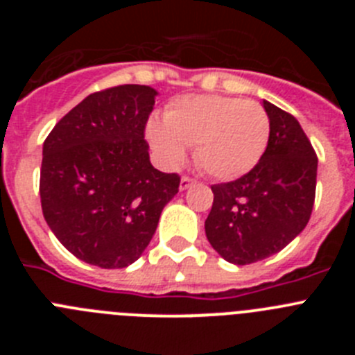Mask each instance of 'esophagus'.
Returning a JSON list of instances; mask_svg holds the SVG:
<instances>
[{"instance_id":"obj_1","label":"esophagus","mask_w":355,"mask_h":355,"mask_svg":"<svg viewBox=\"0 0 355 355\" xmlns=\"http://www.w3.org/2000/svg\"><path fill=\"white\" fill-rule=\"evenodd\" d=\"M196 183H197L196 180L188 178V175H183V178H181V181H180V188H181V190H187V188H190L192 184H196Z\"/></svg>"}]
</instances>
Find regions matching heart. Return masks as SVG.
Listing matches in <instances>:
<instances>
[{
    "label": "heart",
    "instance_id": "obj_1",
    "mask_svg": "<svg viewBox=\"0 0 355 355\" xmlns=\"http://www.w3.org/2000/svg\"><path fill=\"white\" fill-rule=\"evenodd\" d=\"M147 139L167 165L178 167L187 147L208 175L236 180L261 159L270 139V117L258 101L196 94L175 97L163 121L147 124Z\"/></svg>",
    "mask_w": 355,
    "mask_h": 355
}]
</instances>
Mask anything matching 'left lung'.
<instances>
[{
  "instance_id": "1",
  "label": "left lung",
  "mask_w": 355,
  "mask_h": 355,
  "mask_svg": "<svg viewBox=\"0 0 355 355\" xmlns=\"http://www.w3.org/2000/svg\"><path fill=\"white\" fill-rule=\"evenodd\" d=\"M270 139L256 167L213 184L206 236L234 265L261 261L283 250L306 227L315 205L318 158L299 121L263 101Z\"/></svg>"
}]
</instances>
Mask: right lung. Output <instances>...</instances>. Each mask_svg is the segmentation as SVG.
<instances>
[{
    "instance_id": "right-lung-1",
    "label": "right lung",
    "mask_w": 355,
    "mask_h": 355,
    "mask_svg": "<svg viewBox=\"0 0 355 355\" xmlns=\"http://www.w3.org/2000/svg\"><path fill=\"white\" fill-rule=\"evenodd\" d=\"M155 96L147 85L94 92L44 140V218L62 245L89 265L124 268L137 261L180 190V174L149 162L144 137Z\"/></svg>"
}]
</instances>
